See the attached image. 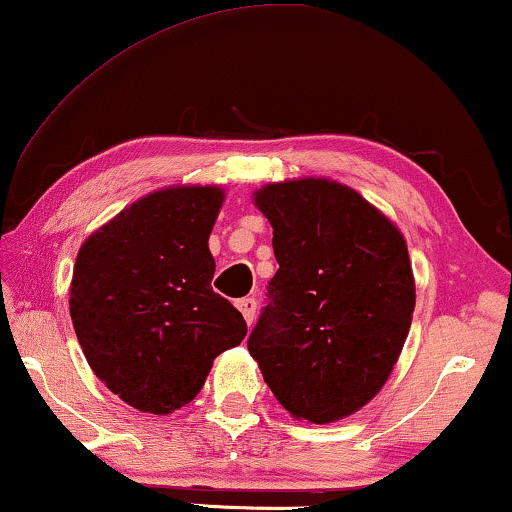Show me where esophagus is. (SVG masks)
Here are the masks:
<instances>
[{
    "instance_id": "34e87169",
    "label": "esophagus",
    "mask_w": 512,
    "mask_h": 512,
    "mask_svg": "<svg viewBox=\"0 0 512 512\" xmlns=\"http://www.w3.org/2000/svg\"><path fill=\"white\" fill-rule=\"evenodd\" d=\"M237 310L242 312V317L247 319V324L251 326L254 324V319H256V310H258V300L254 298V296H247V298H242V300H237Z\"/></svg>"
}]
</instances>
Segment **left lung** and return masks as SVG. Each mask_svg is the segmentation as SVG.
Returning <instances> with one entry per match:
<instances>
[{"instance_id":"8db88e82","label":"left lung","mask_w":512,"mask_h":512,"mask_svg":"<svg viewBox=\"0 0 512 512\" xmlns=\"http://www.w3.org/2000/svg\"><path fill=\"white\" fill-rule=\"evenodd\" d=\"M279 270L249 354L296 419L328 424L384 387L408 338L415 277L403 235L354 188L298 179L256 191Z\"/></svg>"}]
</instances>
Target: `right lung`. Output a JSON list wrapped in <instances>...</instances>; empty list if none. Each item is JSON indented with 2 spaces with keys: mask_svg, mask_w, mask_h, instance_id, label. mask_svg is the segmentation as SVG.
I'll list each match as a JSON object with an SVG mask.
<instances>
[{
  "mask_svg": "<svg viewBox=\"0 0 512 512\" xmlns=\"http://www.w3.org/2000/svg\"><path fill=\"white\" fill-rule=\"evenodd\" d=\"M216 186H174L132 202L83 242L69 312L93 373L132 408L167 415L200 394L247 321L212 289L207 240Z\"/></svg>",
  "mask_w": 512,
  "mask_h": 512,
  "instance_id": "add662e5",
  "label": "right lung"
}]
</instances>
